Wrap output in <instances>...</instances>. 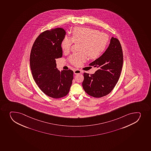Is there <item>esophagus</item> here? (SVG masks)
<instances>
[{"mask_svg": "<svg viewBox=\"0 0 151 151\" xmlns=\"http://www.w3.org/2000/svg\"><path fill=\"white\" fill-rule=\"evenodd\" d=\"M82 71L81 70L77 69L74 70V73L75 74H80V73H82Z\"/></svg>", "mask_w": 151, "mask_h": 151, "instance_id": "esophagus-1", "label": "esophagus"}]
</instances>
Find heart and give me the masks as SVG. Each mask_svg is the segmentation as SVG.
Instances as JSON below:
<instances>
[{
  "instance_id": "b5f03b06",
  "label": "heart",
  "mask_w": 151,
  "mask_h": 151,
  "mask_svg": "<svg viewBox=\"0 0 151 151\" xmlns=\"http://www.w3.org/2000/svg\"><path fill=\"white\" fill-rule=\"evenodd\" d=\"M109 36L105 33L87 27H76L71 32V38L65 36L61 42V48L65 52L70 51L73 43H80L79 51L70 55L68 60L71 64L80 66L87 60L99 58L106 50L109 43Z\"/></svg>"
}]
</instances>
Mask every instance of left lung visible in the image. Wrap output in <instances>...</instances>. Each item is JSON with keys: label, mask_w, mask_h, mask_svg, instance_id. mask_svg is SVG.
Listing matches in <instances>:
<instances>
[{"label": "left lung", "mask_w": 151, "mask_h": 151, "mask_svg": "<svg viewBox=\"0 0 151 151\" xmlns=\"http://www.w3.org/2000/svg\"><path fill=\"white\" fill-rule=\"evenodd\" d=\"M123 64V53L119 40L112 37L103 55L89 65L98 68L93 74L84 73L83 88L93 97L99 98L109 94L119 79Z\"/></svg>", "instance_id": "1"}]
</instances>
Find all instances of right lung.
I'll return each instance as SVG.
<instances>
[{
	"mask_svg": "<svg viewBox=\"0 0 151 151\" xmlns=\"http://www.w3.org/2000/svg\"><path fill=\"white\" fill-rule=\"evenodd\" d=\"M65 34L62 28L43 32L35 41L30 52V69L33 79L40 89L53 99L65 96L73 79V71L60 72L55 61L63 56L61 44Z\"/></svg>",
	"mask_w": 151,
	"mask_h": 151,
	"instance_id": "obj_1",
	"label": "right lung"
}]
</instances>
